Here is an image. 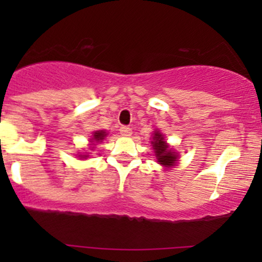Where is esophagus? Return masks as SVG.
<instances>
[{
  "label": "esophagus",
  "instance_id": "esophagus-1",
  "mask_svg": "<svg viewBox=\"0 0 262 262\" xmlns=\"http://www.w3.org/2000/svg\"><path fill=\"white\" fill-rule=\"evenodd\" d=\"M119 132H121V134L123 135V137H130V135H132V129L129 127H125V125L121 127Z\"/></svg>",
  "mask_w": 262,
  "mask_h": 262
}]
</instances>
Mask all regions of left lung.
<instances>
[{"label":"left lung","instance_id":"obj_1","mask_svg":"<svg viewBox=\"0 0 262 262\" xmlns=\"http://www.w3.org/2000/svg\"><path fill=\"white\" fill-rule=\"evenodd\" d=\"M151 145L159 164H161L166 169L175 166L176 162L179 161L177 160L179 154L173 151V149H170L169 144L164 139V134H161L159 130H155L154 135H152Z\"/></svg>","mask_w":262,"mask_h":262}]
</instances>
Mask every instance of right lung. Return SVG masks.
<instances>
[{"label":"right lung","instance_id":"add662e5","mask_svg":"<svg viewBox=\"0 0 262 262\" xmlns=\"http://www.w3.org/2000/svg\"><path fill=\"white\" fill-rule=\"evenodd\" d=\"M106 135H107V132L106 130H96V132H93L92 138H91V139H90V143H91V145H92L91 150L95 148V146H93V145H97V144L102 143V140H103L104 138H106ZM80 158L81 159H86V158H89V155H82V154H81Z\"/></svg>","mask_w":262,"mask_h":262}]
</instances>
